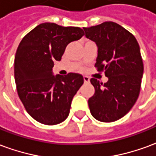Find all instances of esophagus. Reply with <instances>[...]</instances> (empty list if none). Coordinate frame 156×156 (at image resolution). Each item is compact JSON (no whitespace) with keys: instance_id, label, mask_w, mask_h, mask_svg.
I'll list each match as a JSON object with an SVG mask.
<instances>
[{"instance_id":"1","label":"esophagus","mask_w":156,"mask_h":156,"mask_svg":"<svg viewBox=\"0 0 156 156\" xmlns=\"http://www.w3.org/2000/svg\"><path fill=\"white\" fill-rule=\"evenodd\" d=\"M83 80H84V83H89V78L88 76H84L83 77Z\"/></svg>"}]
</instances>
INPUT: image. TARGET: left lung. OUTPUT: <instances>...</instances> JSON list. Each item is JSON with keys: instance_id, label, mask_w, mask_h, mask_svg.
I'll return each instance as SVG.
<instances>
[{"instance_id": "8db88e82", "label": "left lung", "mask_w": 156, "mask_h": 156, "mask_svg": "<svg viewBox=\"0 0 156 156\" xmlns=\"http://www.w3.org/2000/svg\"><path fill=\"white\" fill-rule=\"evenodd\" d=\"M83 30L98 47L95 68L108 78L105 83L90 79L95 93L88 99L89 109L97 120L114 122L130 110L140 94L144 72L140 46L132 33L115 22Z\"/></svg>"}]
</instances>
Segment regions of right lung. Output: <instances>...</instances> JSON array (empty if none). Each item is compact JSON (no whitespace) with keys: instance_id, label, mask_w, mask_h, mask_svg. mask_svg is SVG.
<instances>
[{"instance_id":"1","label":"right lung","mask_w":156,"mask_h":156,"mask_svg":"<svg viewBox=\"0 0 156 156\" xmlns=\"http://www.w3.org/2000/svg\"><path fill=\"white\" fill-rule=\"evenodd\" d=\"M84 35L77 27L41 23L20 42L15 56L16 90L26 110L35 120L55 125L68 118L72 99L83 83L81 74L52 75L53 62L60 61L65 48Z\"/></svg>"}]
</instances>
